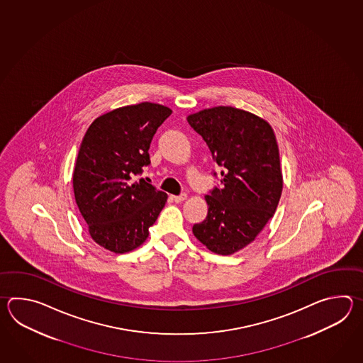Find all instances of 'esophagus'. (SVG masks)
<instances>
[{"instance_id":"34e87169","label":"esophagus","mask_w":363,"mask_h":363,"mask_svg":"<svg viewBox=\"0 0 363 363\" xmlns=\"http://www.w3.org/2000/svg\"><path fill=\"white\" fill-rule=\"evenodd\" d=\"M186 197H188V196H186L185 193H183V194H180V196H171V200L179 203V202H183V201L186 200Z\"/></svg>"}]
</instances>
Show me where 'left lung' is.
Wrapping results in <instances>:
<instances>
[{"instance_id": "left-lung-1", "label": "left lung", "mask_w": 363, "mask_h": 363, "mask_svg": "<svg viewBox=\"0 0 363 363\" xmlns=\"http://www.w3.org/2000/svg\"><path fill=\"white\" fill-rule=\"evenodd\" d=\"M186 119L223 167L222 186L205 196L208 216L193 235L216 255H233L255 241L278 208L283 174L275 133L261 116L232 106Z\"/></svg>"}]
</instances>
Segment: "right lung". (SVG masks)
Segmentation results:
<instances>
[{
    "label": "right lung",
    "instance_id": "right-lung-1",
    "mask_svg": "<svg viewBox=\"0 0 363 363\" xmlns=\"http://www.w3.org/2000/svg\"><path fill=\"white\" fill-rule=\"evenodd\" d=\"M172 110L153 102L114 108L85 132L72 174L77 208L93 241L113 253L139 247L149 236L167 194L144 179L157 128Z\"/></svg>",
    "mask_w": 363,
    "mask_h": 363
}]
</instances>
